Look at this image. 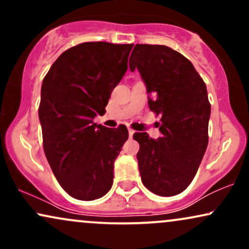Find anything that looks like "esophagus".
Masks as SVG:
<instances>
[{"instance_id":"34e87169","label":"esophagus","mask_w":249,"mask_h":249,"mask_svg":"<svg viewBox=\"0 0 249 249\" xmlns=\"http://www.w3.org/2000/svg\"><path fill=\"white\" fill-rule=\"evenodd\" d=\"M133 133H134V130H132V128H128V136L132 137Z\"/></svg>"}]
</instances>
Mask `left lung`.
I'll return each instance as SVG.
<instances>
[{"mask_svg": "<svg viewBox=\"0 0 249 249\" xmlns=\"http://www.w3.org/2000/svg\"><path fill=\"white\" fill-rule=\"evenodd\" d=\"M130 69L139 70L150 110L161 117L157 141L146 132L133 134L142 181L157 196H176L192 182L208 144L206 84L186 57L166 45L136 44Z\"/></svg>", "mask_w": 249, "mask_h": 249, "instance_id": "1", "label": "left lung"}]
</instances>
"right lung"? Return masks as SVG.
<instances>
[{
    "label": "right lung",
    "instance_id": "1",
    "mask_svg": "<svg viewBox=\"0 0 249 249\" xmlns=\"http://www.w3.org/2000/svg\"><path fill=\"white\" fill-rule=\"evenodd\" d=\"M133 44L85 42L65 50L42 83L43 148L57 181L72 198L95 200L113 182V162L127 141L125 125L93 123L127 70Z\"/></svg>",
    "mask_w": 249,
    "mask_h": 249
}]
</instances>
